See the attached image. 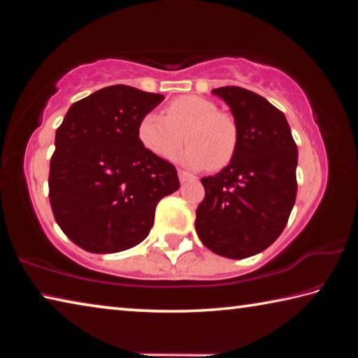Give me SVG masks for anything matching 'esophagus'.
<instances>
[{
	"instance_id": "1",
	"label": "esophagus",
	"mask_w": 358,
	"mask_h": 358,
	"mask_svg": "<svg viewBox=\"0 0 358 358\" xmlns=\"http://www.w3.org/2000/svg\"><path fill=\"white\" fill-rule=\"evenodd\" d=\"M178 178L181 183H185V181H187V180H194V175L183 171V169H178Z\"/></svg>"
}]
</instances>
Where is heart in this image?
<instances>
[{"label":"heart","instance_id":"obj_1","mask_svg":"<svg viewBox=\"0 0 358 358\" xmlns=\"http://www.w3.org/2000/svg\"><path fill=\"white\" fill-rule=\"evenodd\" d=\"M177 159L191 169L222 167L232 159L238 143V128L227 113L199 96H181L159 112L145 113L138 121V141L151 153L171 159L183 143Z\"/></svg>","mask_w":358,"mask_h":358}]
</instances>
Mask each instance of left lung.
<instances>
[{
    "label": "left lung",
    "instance_id": "left-lung-1",
    "mask_svg": "<svg viewBox=\"0 0 358 358\" xmlns=\"http://www.w3.org/2000/svg\"><path fill=\"white\" fill-rule=\"evenodd\" d=\"M238 128L229 166L203 177L196 230L210 251L245 259L268 248L286 227L296 197V145L281 110L240 87L215 88Z\"/></svg>",
    "mask_w": 358,
    "mask_h": 358
}]
</instances>
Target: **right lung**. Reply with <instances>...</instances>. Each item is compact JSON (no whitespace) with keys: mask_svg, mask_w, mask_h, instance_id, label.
Masks as SVG:
<instances>
[{"mask_svg":"<svg viewBox=\"0 0 358 358\" xmlns=\"http://www.w3.org/2000/svg\"><path fill=\"white\" fill-rule=\"evenodd\" d=\"M164 96L112 85L74 102L55 134L48 199L55 221L88 252L110 254L148 237L177 169L138 141L137 126Z\"/></svg>","mask_w":358,"mask_h":358,"instance_id":"obj_1","label":"right lung"}]
</instances>
